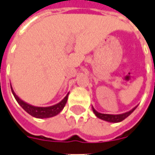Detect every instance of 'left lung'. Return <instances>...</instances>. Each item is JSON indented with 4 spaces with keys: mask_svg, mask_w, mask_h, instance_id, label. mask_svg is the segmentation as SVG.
<instances>
[{
    "mask_svg": "<svg viewBox=\"0 0 155 155\" xmlns=\"http://www.w3.org/2000/svg\"><path fill=\"white\" fill-rule=\"evenodd\" d=\"M137 106H135L134 108H133L131 110H129L127 112H125V113H122V114H118V115H111V114H102V113H100L97 110H95V109L94 107L93 108V111L94 113L98 118H100L101 120H104L105 121H108V122H112V123H117V122H120L121 120H123L124 119H126L127 116H129L132 113H133L135 109L137 108Z\"/></svg>",
    "mask_w": 155,
    "mask_h": 155,
    "instance_id": "obj_1",
    "label": "left lung"
}]
</instances>
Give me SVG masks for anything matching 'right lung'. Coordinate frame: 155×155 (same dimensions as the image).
Returning a JSON list of instances; mask_svg holds the SVG:
<instances>
[{
    "label": "right lung",
    "instance_id": "right-lung-1",
    "mask_svg": "<svg viewBox=\"0 0 155 155\" xmlns=\"http://www.w3.org/2000/svg\"><path fill=\"white\" fill-rule=\"evenodd\" d=\"M11 88H12V94L15 97L16 100L18 101V103L21 105V107L32 116H34L35 118H40V119L50 118V117H53V116L58 115L60 112L63 110L65 105L67 104L68 94H69V93H68L63 100L60 101L58 104L51 105V106H48V107H39V106H35V105H32L30 104H28L25 101L22 100L18 96L15 94L12 85H11Z\"/></svg>",
    "mask_w": 155,
    "mask_h": 155
}]
</instances>
